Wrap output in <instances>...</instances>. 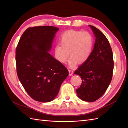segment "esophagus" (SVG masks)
Segmentation results:
<instances>
[{
    "label": "esophagus",
    "mask_w": 128,
    "mask_h": 128,
    "mask_svg": "<svg viewBox=\"0 0 128 128\" xmlns=\"http://www.w3.org/2000/svg\"><path fill=\"white\" fill-rule=\"evenodd\" d=\"M73 74V71L72 70H69V75L70 76H72Z\"/></svg>",
    "instance_id": "obj_1"
}]
</instances>
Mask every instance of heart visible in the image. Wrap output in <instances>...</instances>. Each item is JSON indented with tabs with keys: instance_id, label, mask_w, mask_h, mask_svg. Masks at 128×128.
I'll use <instances>...</instances> for the list:
<instances>
[{
	"instance_id": "heart-1",
	"label": "heart",
	"mask_w": 128,
	"mask_h": 128,
	"mask_svg": "<svg viewBox=\"0 0 128 128\" xmlns=\"http://www.w3.org/2000/svg\"><path fill=\"white\" fill-rule=\"evenodd\" d=\"M60 46L56 47V54L58 60L64 63L69 57L71 59L70 66H74L76 63L83 64L91 55L94 45L91 34L87 31L70 30L62 34Z\"/></svg>"
}]
</instances>
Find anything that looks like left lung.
<instances>
[{"label":"left lung","instance_id":"obj_1","mask_svg":"<svg viewBox=\"0 0 128 128\" xmlns=\"http://www.w3.org/2000/svg\"><path fill=\"white\" fill-rule=\"evenodd\" d=\"M96 37L89 58L74 74L79 75L82 84L76 90L78 96L86 102H94L103 96L111 82L114 68L112 48L107 38L94 26L89 25Z\"/></svg>","mask_w":128,"mask_h":128}]
</instances>
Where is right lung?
<instances>
[{
  "label": "right lung",
  "instance_id": "right-lung-1",
  "mask_svg": "<svg viewBox=\"0 0 128 128\" xmlns=\"http://www.w3.org/2000/svg\"><path fill=\"white\" fill-rule=\"evenodd\" d=\"M58 30L50 26L28 28L16 49L18 79L29 96L37 101L53 100L69 75L66 66L48 52Z\"/></svg>",
  "mask_w": 128,
  "mask_h": 128
}]
</instances>
